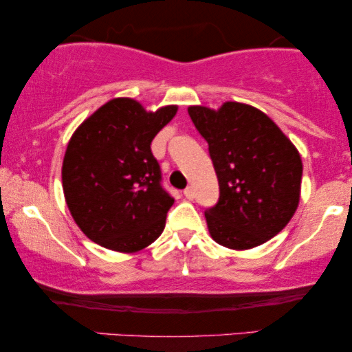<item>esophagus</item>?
<instances>
[{
    "mask_svg": "<svg viewBox=\"0 0 352 352\" xmlns=\"http://www.w3.org/2000/svg\"><path fill=\"white\" fill-rule=\"evenodd\" d=\"M184 197H186V199H192V197H194V190H192V187L189 186V187H186V189H184Z\"/></svg>",
    "mask_w": 352,
    "mask_h": 352,
    "instance_id": "34e87169",
    "label": "esophagus"
}]
</instances>
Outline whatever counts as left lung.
I'll list each match as a JSON object with an SVG mask.
<instances>
[{
	"mask_svg": "<svg viewBox=\"0 0 352 352\" xmlns=\"http://www.w3.org/2000/svg\"><path fill=\"white\" fill-rule=\"evenodd\" d=\"M192 123L208 142L219 199L205 210L216 243L258 247L288 224L300 204L302 163L290 139L261 110L226 102L219 110L189 107Z\"/></svg>",
	"mask_w": 352,
	"mask_h": 352,
	"instance_id": "8db88e82",
	"label": "left lung"
}]
</instances>
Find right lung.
<instances>
[{
	"label": "right lung",
	"instance_id": "right-lung-1",
	"mask_svg": "<svg viewBox=\"0 0 352 352\" xmlns=\"http://www.w3.org/2000/svg\"><path fill=\"white\" fill-rule=\"evenodd\" d=\"M176 110L147 112L133 99H112L72 136L62 186L75 223L93 242L133 253L160 237L175 199L162 184L151 144Z\"/></svg>",
	"mask_w": 352,
	"mask_h": 352
}]
</instances>
